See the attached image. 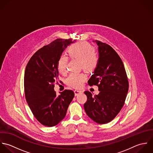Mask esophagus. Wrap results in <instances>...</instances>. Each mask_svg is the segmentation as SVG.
<instances>
[{
    "label": "esophagus",
    "instance_id": "1",
    "mask_svg": "<svg viewBox=\"0 0 153 153\" xmlns=\"http://www.w3.org/2000/svg\"><path fill=\"white\" fill-rule=\"evenodd\" d=\"M74 94H75V96H77L78 94H79L80 93H82V91H80V90H75L74 91Z\"/></svg>",
    "mask_w": 153,
    "mask_h": 153
}]
</instances>
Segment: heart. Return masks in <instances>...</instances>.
Masks as SVG:
<instances>
[{
  "label": "heart",
  "instance_id": "obj_1",
  "mask_svg": "<svg viewBox=\"0 0 153 153\" xmlns=\"http://www.w3.org/2000/svg\"><path fill=\"white\" fill-rule=\"evenodd\" d=\"M70 58L78 60L81 62L82 68L88 72L94 71L97 66L99 58L94 53V50L89 44L81 42L70 46L68 50ZM68 59L65 56H61L57 62L60 73L64 74L67 72ZM86 77L83 74H71L67 79V83L73 88H80Z\"/></svg>",
  "mask_w": 153,
  "mask_h": 153
}]
</instances>
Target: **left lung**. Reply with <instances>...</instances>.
I'll return each instance as SVG.
<instances>
[{"label": "left lung", "mask_w": 153, "mask_h": 153, "mask_svg": "<svg viewBox=\"0 0 153 153\" xmlns=\"http://www.w3.org/2000/svg\"><path fill=\"white\" fill-rule=\"evenodd\" d=\"M93 42L98 45L99 61L88 84L97 86L99 93L93 96L89 91L85 92L88 100L84 108L93 121L104 124L114 120L120 112L129 85L123 64L116 51L99 41Z\"/></svg>", "instance_id": "1"}]
</instances>
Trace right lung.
I'll return each instance as SVG.
<instances>
[{"label": "right lung", "mask_w": 153, "mask_h": 153, "mask_svg": "<svg viewBox=\"0 0 153 153\" xmlns=\"http://www.w3.org/2000/svg\"><path fill=\"white\" fill-rule=\"evenodd\" d=\"M72 39H57L38 50L28 61L25 71L24 89L27 102L36 119L51 127L57 125L65 115L74 93L65 90L57 96L55 80L60 74L57 62Z\"/></svg>", "instance_id": "1"}]
</instances>
